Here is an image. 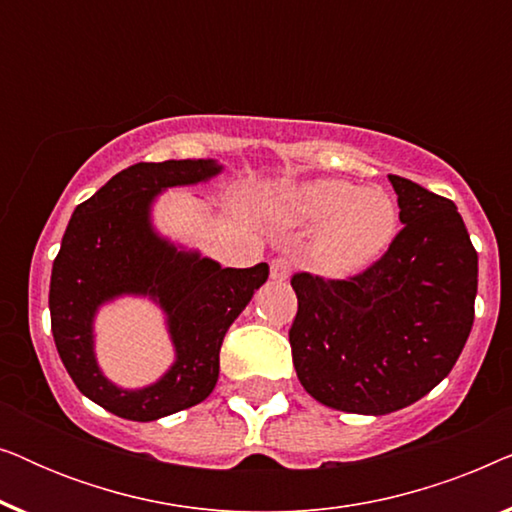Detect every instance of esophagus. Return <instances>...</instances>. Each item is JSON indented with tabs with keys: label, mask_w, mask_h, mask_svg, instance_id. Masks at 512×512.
I'll list each match as a JSON object with an SVG mask.
<instances>
[{
	"label": "esophagus",
	"mask_w": 512,
	"mask_h": 512,
	"mask_svg": "<svg viewBox=\"0 0 512 512\" xmlns=\"http://www.w3.org/2000/svg\"><path fill=\"white\" fill-rule=\"evenodd\" d=\"M291 258L289 256H277V258H272V263H270V277L272 279H286L289 277V272H291Z\"/></svg>",
	"instance_id": "34e87169"
}]
</instances>
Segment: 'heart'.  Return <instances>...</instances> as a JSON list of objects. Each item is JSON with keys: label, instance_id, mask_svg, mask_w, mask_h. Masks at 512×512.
Masks as SVG:
<instances>
[{"label": "heart", "instance_id": "1", "mask_svg": "<svg viewBox=\"0 0 512 512\" xmlns=\"http://www.w3.org/2000/svg\"><path fill=\"white\" fill-rule=\"evenodd\" d=\"M286 207L307 226L328 223L319 240V263L328 272H354L368 265L396 230V209L387 193L361 191L338 179L293 188Z\"/></svg>", "mask_w": 512, "mask_h": 512}]
</instances>
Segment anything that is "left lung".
Wrapping results in <instances>:
<instances>
[{"instance_id":"1","label":"left lung","mask_w":512,"mask_h":512,"mask_svg":"<svg viewBox=\"0 0 512 512\" xmlns=\"http://www.w3.org/2000/svg\"><path fill=\"white\" fill-rule=\"evenodd\" d=\"M403 228L345 279L296 272L289 342L298 380L328 408L387 415L457 363L475 319L478 251L452 200L389 174Z\"/></svg>"}]
</instances>
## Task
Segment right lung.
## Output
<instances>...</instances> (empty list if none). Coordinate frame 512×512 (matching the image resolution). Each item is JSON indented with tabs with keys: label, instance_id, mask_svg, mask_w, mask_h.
<instances>
[{
	"label": "right lung",
	"instance_id": "obj_1",
	"mask_svg": "<svg viewBox=\"0 0 512 512\" xmlns=\"http://www.w3.org/2000/svg\"><path fill=\"white\" fill-rule=\"evenodd\" d=\"M219 170L214 160L130 165L74 209L62 237L48 291L55 347L81 394L123 419L153 422L205 401L219 380L226 331L270 275L268 263L221 268L184 254L149 226V205L160 188L198 184ZM121 292L156 297L178 347L171 373L142 392L114 388L92 356L94 310Z\"/></svg>",
	"mask_w": 512,
	"mask_h": 512
}]
</instances>
